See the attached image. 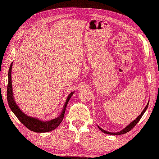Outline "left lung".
Listing matches in <instances>:
<instances>
[{
  "instance_id": "left-lung-1",
  "label": "left lung",
  "mask_w": 159,
  "mask_h": 159,
  "mask_svg": "<svg viewBox=\"0 0 159 159\" xmlns=\"http://www.w3.org/2000/svg\"><path fill=\"white\" fill-rule=\"evenodd\" d=\"M149 103V102H148ZM148 103H147V105H146V106L145 107V108H144V109L143 111H142V112L140 113V115L138 116L137 118L135 120H134L131 124H129L127 127H125L124 129H122L121 131H120V132H117V133H113V132H107V131H105V130H104V129H103L102 128H101L100 127H99V128L100 129V130L101 131H102L103 132H104V133H105V134H110V135H121V134H125V133H127V132H128L129 131H130V130H131L134 126H135L137 124H138V122L140 121V120L141 119V117H142V116H143V114L144 113V112L146 111V109H147V108H148Z\"/></svg>"
}]
</instances>
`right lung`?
<instances>
[{
    "label": "right lung",
    "mask_w": 159,
    "mask_h": 159,
    "mask_svg": "<svg viewBox=\"0 0 159 159\" xmlns=\"http://www.w3.org/2000/svg\"><path fill=\"white\" fill-rule=\"evenodd\" d=\"M12 66H13V63H11L9 73H8V76H9V81H8V85H7V101L10 107L11 111L13 112L14 114L17 116L18 120L21 122V123L27 127L28 129L31 130L33 132H47L52 131V130L56 129L59 124L62 121L65 111H66V108L67 106V104L68 103L69 100H70V97H72V94L74 92L70 93L69 94L68 97L65 101V104L63 107L62 113L60 115L56 117L55 119H53L50 121H42L37 118H34V117H31L30 116H28L25 114L21 110H20L18 105L16 104L15 101L13 98V91H12V81H11V69Z\"/></svg>",
    "instance_id": "add662e5"
}]
</instances>
